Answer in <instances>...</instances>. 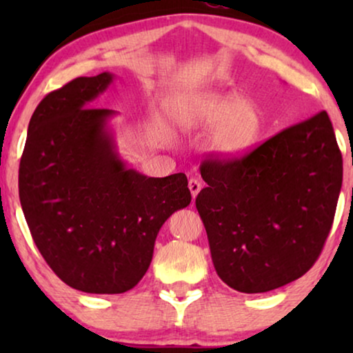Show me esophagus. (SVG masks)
Returning a JSON list of instances; mask_svg holds the SVG:
<instances>
[{
  "label": "esophagus",
  "instance_id": "esophagus-1",
  "mask_svg": "<svg viewBox=\"0 0 353 353\" xmlns=\"http://www.w3.org/2000/svg\"><path fill=\"white\" fill-rule=\"evenodd\" d=\"M188 186H190V191H191L192 199H196V196L199 194V191H201V188H202L201 181L196 180V178H191V180L188 181Z\"/></svg>",
  "mask_w": 353,
  "mask_h": 353
}]
</instances>
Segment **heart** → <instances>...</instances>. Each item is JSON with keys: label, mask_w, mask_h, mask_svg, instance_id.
I'll return each mask as SVG.
<instances>
[{"label": "heart", "mask_w": 353, "mask_h": 353, "mask_svg": "<svg viewBox=\"0 0 353 353\" xmlns=\"http://www.w3.org/2000/svg\"><path fill=\"white\" fill-rule=\"evenodd\" d=\"M173 122L183 132L210 128L207 151L221 162L249 156L262 139L265 128L262 110L254 101L219 91L192 96L176 105Z\"/></svg>", "instance_id": "heart-1"}]
</instances>
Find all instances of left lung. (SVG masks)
Masks as SVG:
<instances>
[{
	"label": "left lung",
	"mask_w": 353,
	"mask_h": 353,
	"mask_svg": "<svg viewBox=\"0 0 353 353\" xmlns=\"http://www.w3.org/2000/svg\"><path fill=\"white\" fill-rule=\"evenodd\" d=\"M201 176L209 186L196 207L221 281L267 292L312 268L342 186V156L325 110L239 161H205Z\"/></svg>",
	"instance_id": "8db88e82"
}]
</instances>
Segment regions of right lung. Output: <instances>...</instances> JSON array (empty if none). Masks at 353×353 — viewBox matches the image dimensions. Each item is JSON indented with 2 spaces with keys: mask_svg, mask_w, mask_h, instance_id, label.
I'll return each instance as SVG.
<instances>
[{
  "mask_svg": "<svg viewBox=\"0 0 353 353\" xmlns=\"http://www.w3.org/2000/svg\"><path fill=\"white\" fill-rule=\"evenodd\" d=\"M115 79L79 77L38 104L19 167V197L43 259L81 292L122 294L148 272L159 230L191 202L185 173L143 175L120 157L117 112L93 108Z\"/></svg>",
  "mask_w": 353,
  "mask_h": 353,
  "instance_id": "add662e5",
  "label": "right lung"
}]
</instances>
